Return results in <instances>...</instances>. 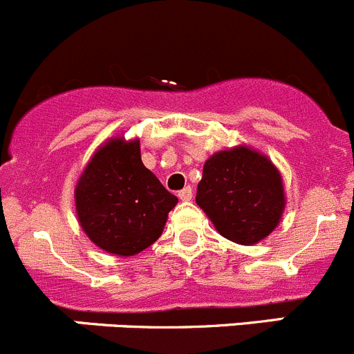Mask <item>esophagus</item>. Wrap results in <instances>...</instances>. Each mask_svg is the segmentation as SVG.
Wrapping results in <instances>:
<instances>
[{
	"label": "esophagus",
	"mask_w": 354,
	"mask_h": 354,
	"mask_svg": "<svg viewBox=\"0 0 354 354\" xmlns=\"http://www.w3.org/2000/svg\"><path fill=\"white\" fill-rule=\"evenodd\" d=\"M178 197H180L181 201H190V199H192V188H190V187L181 188L180 192H178Z\"/></svg>",
	"instance_id": "1"
}]
</instances>
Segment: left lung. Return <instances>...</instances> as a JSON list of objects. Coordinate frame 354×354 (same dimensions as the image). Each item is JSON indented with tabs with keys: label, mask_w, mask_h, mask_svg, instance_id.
<instances>
[{
	"label": "left lung",
	"mask_w": 354,
	"mask_h": 354,
	"mask_svg": "<svg viewBox=\"0 0 354 354\" xmlns=\"http://www.w3.org/2000/svg\"><path fill=\"white\" fill-rule=\"evenodd\" d=\"M196 203L223 237L237 244H255L281 220V174L266 155L252 148L218 151L204 164Z\"/></svg>",
	"instance_id": "obj_1"
}]
</instances>
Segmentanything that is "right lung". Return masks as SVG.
I'll list each match as a JSON object with an SVG mask.
<instances>
[{"label":"right lung","instance_id":"1","mask_svg":"<svg viewBox=\"0 0 354 354\" xmlns=\"http://www.w3.org/2000/svg\"><path fill=\"white\" fill-rule=\"evenodd\" d=\"M178 197L141 162L140 141L113 138L97 148L75 188L78 222L88 239L132 257L160 237Z\"/></svg>","mask_w":354,"mask_h":354}]
</instances>
